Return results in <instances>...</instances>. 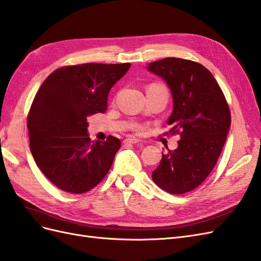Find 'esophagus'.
Returning <instances> with one entry per match:
<instances>
[{
    "mask_svg": "<svg viewBox=\"0 0 261 261\" xmlns=\"http://www.w3.org/2000/svg\"><path fill=\"white\" fill-rule=\"evenodd\" d=\"M123 143L124 145H136V144H139V140L134 139V138H126Z\"/></svg>",
    "mask_w": 261,
    "mask_h": 261,
    "instance_id": "1",
    "label": "esophagus"
}]
</instances>
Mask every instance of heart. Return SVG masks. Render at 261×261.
<instances>
[{"instance_id": "b5f03b06", "label": "heart", "mask_w": 261, "mask_h": 261, "mask_svg": "<svg viewBox=\"0 0 261 261\" xmlns=\"http://www.w3.org/2000/svg\"><path fill=\"white\" fill-rule=\"evenodd\" d=\"M151 86H161V85H151ZM135 130L137 132V133H140L141 130H143V126H135Z\"/></svg>"}]
</instances>
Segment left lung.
<instances>
[{
	"mask_svg": "<svg viewBox=\"0 0 261 261\" xmlns=\"http://www.w3.org/2000/svg\"><path fill=\"white\" fill-rule=\"evenodd\" d=\"M148 69L170 87L174 107L169 133L180 137L175 150L162 153L152 179L172 195L192 192L208 177L222 151L230 108L215 77L199 63L165 58L150 63Z\"/></svg>",
	"mask_w": 261,
	"mask_h": 261,
	"instance_id": "8db88e82",
	"label": "left lung"
}]
</instances>
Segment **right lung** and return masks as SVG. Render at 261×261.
Listing matches in <instances>:
<instances>
[{
	"label": "right lung",
	"instance_id": "right-lung-1",
	"mask_svg": "<svg viewBox=\"0 0 261 261\" xmlns=\"http://www.w3.org/2000/svg\"><path fill=\"white\" fill-rule=\"evenodd\" d=\"M129 67V63L63 66L36 93L27 116L30 151L62 191L89 192L111 168L121 140L110 135L106 141H91L87 117L107 111L110 90Z\"/></svg>",
	"mask_w": 261,
	"mask_h": 261
}]
</instances>
